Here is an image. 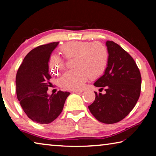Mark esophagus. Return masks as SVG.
Wrapping results in <instances>:
<instances>
[{"label":"esophagus","instance_id":"34e87169","mask_svg":"<svg viewBox=\"0 0 156 156\" xmlns=\"http://www.w3.org/2000/svg\"><path fill=\"white\" fill-rule=\"evenodd\" d=\"M73 92H74V93H76V94H81L82 93V92H83V90H78V89H77V90H73Z\"/></svg>","mask_w":156,"mask_h":156}]
</instances>
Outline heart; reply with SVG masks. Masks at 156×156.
Instances as JSON below:
<instances>
[{"instance_id": "obj_1", "label": "heart", "mask_w": 156, "mask_h": 156, "mask_svg": "<svg viewBox=\"0 0 156 156\" xmlns=\"http://www.w3.org/2000/svg\"><path fill=\"white\" fill-rule=\"evenodd\" d=\"M60 51L66 58L76 57L74 69L66 72L60 78L63 87L73 90L81 88L87 80L96 79L106 70L109 52L107 47L99 42L72 41L60 47ZM64 63L54 56L50 58L49 67L53 74L58 75L64 69Z\"/></svg>"}]
</instances>
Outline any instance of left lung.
I'll return each instance as SVG.
<instances>
[{"mask_svg":"<svg viewBox=\"0 0 156 156\" xmlns=\"http://www.w3.org/2000/svg\"><path fill=\"white\" fill-rule=\"evenodd\" d=\"M109 60L106 70L94 83L105 88L106 93L96 94L94 102L88 107L96 119L113 124L125 118L135 107L141 90V75L136 63L119 44L107 41Z\"/></svg>","mask_w":156,"mask_h":156,"instance_id":"1","label":"left lung"}]
</instances>
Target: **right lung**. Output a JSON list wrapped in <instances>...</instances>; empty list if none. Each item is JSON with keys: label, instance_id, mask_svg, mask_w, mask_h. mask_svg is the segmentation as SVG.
<instances>
[{"label": "right lung", "instance_id": "add662e5", "mask_svg": "<svg viewBox=\"0 0 156 156\" xmlns=\"http://www.w3.org/2000/svg\"><path fill=\"white\" fill-rule=\"evenodd\" d=\"M59 42L38 46L25 57L16 77L18 100L29 118L39 124H49L56 120L64 107L69 92L58 91L47 94L51 86L49 61Z\"/></svg>", "mask_w": 156, "mask_h": 156}]
</instances>
